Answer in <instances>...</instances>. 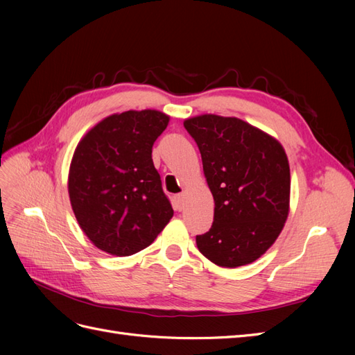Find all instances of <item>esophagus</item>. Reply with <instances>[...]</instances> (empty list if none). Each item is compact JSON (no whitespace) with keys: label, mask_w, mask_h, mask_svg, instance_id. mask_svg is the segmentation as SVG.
<instances>
[{"label":"esophagus","mask_w":355,"mask_h":355,"mask_svg":"<svg viewBox=\"0 0 355 355\" xmlns=\"http://www.w3.org/2000/svg\"><path fill=\"white\" fill-rule=\"evenodd\" d=\"M175 204H176V209H178V210L184 209V194L175 196Z\"/></svg>","instance_id":"esophagus-1"}]
</instances>
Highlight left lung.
<instances>
[{"mask_svg":"<svg viewBox=\"0 0 355 355\" xmlns=\"http://www.w3.org/2000/svg\"><path fill=\"white\" fill-rule=\"evenodd\" d=\"M202 159L214 200L198 250L225 268L254 262L280 235L290 201V168L280 142L240 118L198 115L184 123Z\"/></svg>","mask_w":355,"mask_h":355,"instance_id":"left-lung-1","label":"left lung"}]
</instances>
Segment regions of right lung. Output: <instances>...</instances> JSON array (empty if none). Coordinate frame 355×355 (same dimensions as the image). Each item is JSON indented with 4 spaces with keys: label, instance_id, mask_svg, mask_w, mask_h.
<instances>
[{
    "label": "right lung",
    "instance_id": "add662e5",
    "mask_svg": "<svg viewBox=\"0 0 355 355\" xmlns=\"http://www.w3.org/2000/svg\"><path fill=\"white\" fill-rule=\"evenodd\" d=\"M168 120L155 110L114 114L96 124L75 149L68 178L71 206L98 249L135 254L173 216L153 163V145Z\"/></svg>",
    "mask_w": 355,
    "mask_h": 355
}]
</instances>
